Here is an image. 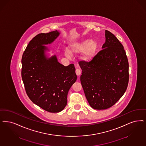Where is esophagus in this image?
Masks as SVG:
<instances>
[{"label":"esophagus","instance_id":"esophagus-1","mask_svg":"<svg viewBox=\"0 0 146 146\" xmlns=\"http://www.w3.org/2000/svg\"><path fill=\"white\" fill-rule=\"evenodd\" d=\"M76 74L77 76H80V75L81 74L82 71H81V70H80V69H78V68H77V69H76Z\"/></svg>","mask_w":146,"mask_h":146}]
</instances>
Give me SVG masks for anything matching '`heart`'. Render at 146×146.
Segmentation results:
<instances>
[{"label": "heart", "mask_w": 146, "mask_h": 146, "mask_svg": "<svg viewBox=\"0 0 146 146\" xmlns=\"http://www.w3.org/2000/svg\"><path fill=\"white\" fill-rule=\"evenodd\" d=\"M97 49V43L93 40H86L80 42L73 43L70 45V51L66 50L64 53L67 57H70V54H76L83 52L82 59L88 61L91 60Z\"/></svg>", "instance_id": "b5f03b06"}]
</instances>
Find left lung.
Listing matches in <instances>:
<instances>
[{
	"instance_id": "8db88e82",
	"label": "left lung",
	"mask_w": 146,
	"mask_h": 146,
	"mask_svg": "<svg viewBox=\"0 0 146 146\" xmlns=\"http://www.w3.org/2000/svg\"><path fill=\"white\" fill-rule=\"evenodd\" d=\"M105 42L90 61H80V82L90 105L104 110L114 105L128 85L129 63L121 43L105 30Z\"/></svg>"
}]
</instances>
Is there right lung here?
<instances>
[{
  "mask_svg": "<svg viewBox=\"0 0 146 146\" xmlns=\"http://www.w3.org/2000/svg\"><path fill=\"white\" fill-rule=\"evenodd\" d=\"M60 34L57 30L35 36L27 46L22 58V78L30 99L46 111H62L67 94L77 76L74 65L64 66L55 55L47 58L44 44L52 43Z\"/></svg>",
  "mask_w": 146,
  "mask_h": 146,
  "instance_id": "1",
  "label": "right lung"
}]
</instances>
